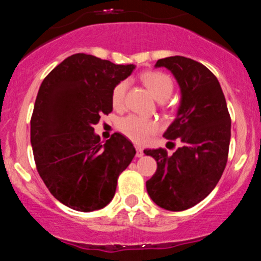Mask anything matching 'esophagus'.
Instances as JSON below:
<instances>
[{
	"mask_svg": "<svg viewBox=\"0 0 261 261\" xmlns=\"http://www.w3.org/2000/svg\"><path fill=\"white\" fill-rule=\"evenodd\" d=\"M136 156L137 157H142L144 156V150H142L140 146H136Z\"/></svg>",
	"mask_w": 261,
	"mask_h": 261,
	"instance_id": "esophagus-1",
	"label": "esophagus"
}]
</instances>
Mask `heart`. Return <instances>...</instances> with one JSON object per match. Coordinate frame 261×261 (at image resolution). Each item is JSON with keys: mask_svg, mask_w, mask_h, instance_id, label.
<instances>
[{"mask_svg": "<svg viewBox=\"0 0 261 261\" xmlns=\"http://www.w3.org/2000/svg\"><path fill=\"white\" fill-rule=\"evenodd\" d=\"M141 80L153 98L160 101L167 100L173 91L172 79L162 71H146L141 75ZM127 88L128 82L122 80L117 83L111 91V102L116 110L124 109ZM156 128L157 125L153 120L136 115L126 116L119 122V130L136 144H145L146 141H148V139L156 133Z\"/></svg>", "mask_w": 261, "mask_h": 261, "instance_id": "b5f03b06", "label": "heart"}]
</instances>
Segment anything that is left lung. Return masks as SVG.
Segmentation results:
<instances>
[{
	"label": "left lung",
	"mask_w": 261,
	"mask_h": 261,
	"mask_svg": "<svg viewBox=\"0 0 261 261\" xmlns=\"http://www.w3.org/2000/svg\"><path fill=\"white\" fill-rule=\"evenodd\" d=\"M154 67L167 68L181 88L177 116L163 134L179 147L172 154L165 148L144 151L157 162L146 188L159 207L179 212L204 199L219 182L228 161L230 115L218 79L207 67L181 56L159 59Z\"/></svg>",
	"instance_id": "left-lung-1"
}]
</instances>
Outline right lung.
Masks as SVG:
<instances>
[{"label": "right lung", "mask_w": 261, "mask_h": 261, "mask_svg": "<svg viewBox=\"0 0 261 261\" xmlns=\"http://www.w3.org/2000/svg\"><path fill=\"white\" fill-rule=\"evenodd\" d=\"M135 69L90 54L68 57L45 76L31 119L37 171L59 202L79 212L104 208L117 178L135 156L134 145L115 133L104 145L94 133L113 111L111 91Z\"/></svg>", "instance_id": "add662e5"}]
</instances>
